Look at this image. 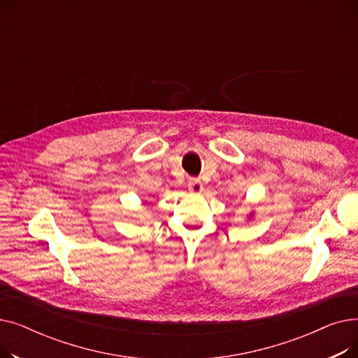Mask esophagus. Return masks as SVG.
Returning a JSON list of instances; mask_svg holds the SVG:
<instances>
[{"mask_svg":"<svg viewBox=\"0 0 358 358\" xmlns=\"http://www.w3.org/2000/svg\"><path fill=\"white\" fill-rule=\"evenodd\" d=\"M189 190L193 193H200L203 190V184L199 178H190L189 180Z\"/></svg>","mask_w":358,"mask_h":358,"instance_id":"1","label":"esophagus"}]
</instances>
